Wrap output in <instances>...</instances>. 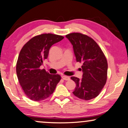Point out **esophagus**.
<instances>
[{
  "mask_svg": "<svg viewBox=\"0 0 128 128\" xmlns=\"http://www.w3.org/2000/svg\"><path fill=\"white\" fill-rule=\"evenodd\" d=\"M62 78H63V80H64L68 81V80H70V78L69 77V76H62Z\"/></svg>",
  "mask_w": 128,
  "mask_h": 128,
  "instance_id": "esophagus-1",
  "label": "esophagus"
}]
</instances>
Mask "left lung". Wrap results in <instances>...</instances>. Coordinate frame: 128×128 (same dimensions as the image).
Segmentation results:
<instances>
[{
  "mask_svg": "<svg viewBox=\"0 0 128 128\" xmlns=\"http://www.w3.org/2000/svg\"><path fill=\"white\" fill-rule=\"evenodd\" d=\"M66 37L73 46L76 62L82 63V78H70L76 82L73 94L88 100L99 95L107 78L108 64L104 54L94 40L80 33H72Z\"/></svg>",
  "mask_w": 128,
  "mask_h": 128,
  "instance_id": "obj_1",
  "label": "left lung"
}]
</instances>
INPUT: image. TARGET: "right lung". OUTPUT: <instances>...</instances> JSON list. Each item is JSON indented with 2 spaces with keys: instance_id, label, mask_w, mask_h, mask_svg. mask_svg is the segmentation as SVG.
<instances>
[{
  "instance_id": "right-lung-1",
  "label": "right lung",
  "mask_w": 128,
  "mask_h": 128,
  "mask_svg": "<svg viewBox=\"0 0 128 128\" xmlns=\"http://www.w3.org/2000/svg\"><path fill=\"white\" fill-rule=\"evenodd\" d=\"M64 36L44 34L30 39L22 46L16 65L18 80L26 95L40 101L48 98L61 79L58 74H50L40 66L47 58L50 48Z\"/></svg>"
}]
</instances>
